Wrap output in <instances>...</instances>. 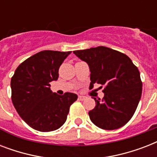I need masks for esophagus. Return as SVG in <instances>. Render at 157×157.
I'll list each match as a JSON object with an SVG mask.
<instances>
[{
  "instance_id": "34e87169",
  "label": "esophagus",
  "mask_w": 157,
  "mask_h": 157,
  "mask_svg": "<svg viewBox=\"0 0 157 157\" xmlns=\"http://www.w3.org/2000/svg\"><path fill=\"white\" fill-rule=\"evenodd\" d=\"M78 98L80 99V100L83 101V100H85V99H86V96H81V95H80L78 97Z\"/></svg>"
}]
</instances>
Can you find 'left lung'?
<instances>
[{
    "label": "left lung",
    "mask_w": 157,
    "mask_h": 157,
    "mask_svg": "<svg viewBox=\"0 0 157 157\" xmlns=\"http://www.w3.org/2000/svg\"><path fill=\"white\" fill-rule=\"evenodd\" d=\"M73 53L86 62L90 70V87L104 86V97L95 100L89 112L91 121L103 129L124 126L134 116L142 95L143 82L137 67L126 54L105 46Z\"/></svg>",
    "instance_id": "8db88e82"
}]
</instances>
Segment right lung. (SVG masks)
Returning <instances> with one entry per match:
<instances>
[{
    "label": "right lung",
    "mask_w": 157,
    "mask_h": 157,
    "mask_svg": "<svg viewBox=\"0 0 157 157\" xmlns=\"http://www.w3.org/2000/svg\"><path fill=\"white\" fill-rule=\"evenodd\" d=\"M71 51L43 50L23 61L10 81L11 99L21 118L33 129L53 131L63 125L76 94L53 93L50 82L59 78V69Z\"/></svg>",
    "instance_id": "1"
}]
</instances>
